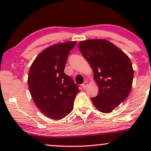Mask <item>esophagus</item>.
<instances>
[{
    "instance_id": "obj_1",
    "label": "esophagus",
    "mask_w": 151,
    "mask_h": 151,
    "mask_svg": "<svg viewBox=\"0 0 151 151\" xmlns=\"http://www.w3.org/2000/svg\"><path fill=\"white\" fill-rule=\"evenodd\" d=\"M88 86V82H84L83 84H82V87L83 88H86Z\"/></svg>"
}]
</instances>
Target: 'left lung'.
I'll list each match as a JSON object with an SVG mask.
<instances>
[{
  "label": "left lung",
  "mask_w": 151,
  "mask_h": 151,
  "mask_svg": "<svg viewBox=\"0 0 151 151\" xmlns=\"http://www.w3.org/2000/svg\"><path fill=\"white\" fill-rule=\"evenodd\" d=\"M78 47L93 70L98 86V96L91 98L95 106L111 113L126 100L131 90L133 69L129 58L106 40L81 41Z\"/></svg>",
  "instance_id": "8db88e82"
}]
</instances>
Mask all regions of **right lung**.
Returning <instances> with one entry per match:
<instances>
[{
  "mask_svg": "<svg viewBox=\"0 0 151 151\" xmlns=\"http://www.w3.org/2000/svg\"><path fill=\"white\" fill-rule=\"evenodd\" d=\"M76 41L59 43L45 49L33 62L28 86L37 107L47 117L60 119L70 113L78 86L64 73L70 51Z\"/></svg>",
  "mask_w": 151,
  "mask_h": 151,
  "instance_id": "right-lung-1",
  "label": "right lung"
}]
</instances>
